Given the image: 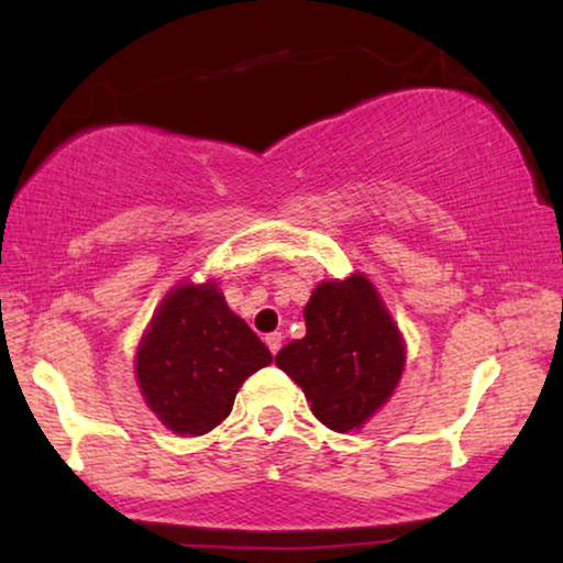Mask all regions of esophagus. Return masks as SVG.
<instances>
[{
  "instance_id": "1",
  "label": "esophagus",
  "mask_w": 563,
  "mask_h": 563,
  "mask_svg": "<svg viewBox=\"0 0 563 563\" xmlns=\"http://www.w3.org/2000/svg\"><path fill=\"white\" fill-rule=\"evenodd\" d=\"M264 341L268 345V351H272L274 356H276V353H279V349H282V333H268Z\"/></svg>"
}]
</instances>
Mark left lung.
Wrapping results in <instances>:
<instances>
[{
  "mask_svg": "<svg viewBox=\"0 0 563 563\" xmlns=\"http://www.w3.org/2000/svg\"><path fill=\"white\" fill-rule=\"evenodd\" d=\"M307 333L276 353L312 415L335 433L364 428L395 395L405 338L366 274L320 282L305 307Z\"/></svg>",
  "mask_w": 563,
  "mask_h": 563,
  "instance_id": "left-lung-1",
  "label": "left lung"
}]
</instances>
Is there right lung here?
Returning a JSON list of instances; mask_svg holds the SVG:
<instances>
[{
  "mask_svg": "<svg viewBox=\"0 0 563 563\" xmlns=\"http://www.w3.org/2000/svg\"><path fill=\"white\" fill-rule=\"evenodd\" d=\"M272 364L249 322L212 279L164 297L137 343L135 379L151 412L176 435H205L233 410L238 389Z\"/></svg>",
  "mask_w": 563,
  "mask_h": 563,
  "instance_id": "obj_1",
  "label": "right lung"
}]
</instances>
